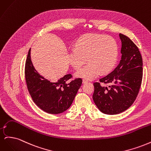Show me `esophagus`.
<instances>
[{"label":"esophagus","instance_id":"34e87169","mask_svg":"<svg viewBox=\"0 0 151 151\" xmlns=\"http://www.w3.org/2000/svg\"><path fill=\"white\" fill-rule=\"evenodd\" d=\"M88 81H87L86 79H83V83H84H84H88Z\"/></svg>","mask_w":151,"mask_h":151}]
</instances>
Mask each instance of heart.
Here are the masks:
<instances>
[{
	"label": "heart",
	"mask_w": 151,
	"mask_h": 151,
	"mask_svg": "<svg viewBox=\"0 0 151 151\" xmlns=\"http://www.w3.org/2000/svg\"><path fill=\"white\" fill-rule=\"evenodd\" d=\"M118 55L116 40L111 36L88 33L80 37L75 48L69 50L68 60L74 69H79L87 61L88 64L77 71L75 76L93 79L102 72L106 74L115 66Z\"/></svg>",
	"instance_id": "1"
}]
</instances>
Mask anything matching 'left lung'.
Here are the masks:
<instances>
[{"instance_id":"left-lung-1","label":"left lung","mask_w":151,"mask_h":151,"mask_svg":"<svg viewBox=\"0 0 151 151\" xmlns=\"http://www.w3.org/2000/svg\"><path fill=\"white\" fill-rule=\"evenodd\" d=\"M122 59L111 73L94 83L93 101L102 113L116 115L125 111L137 96L142 79V58L138 47L127 36L119 34Z\"/></svg>"}]
</instances>
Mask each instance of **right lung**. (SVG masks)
Segmentation results:
<instances>
[{"mask_svg": "<svg viewBox=\"0 0 151 151\" xmlns=\"http://www.w3.org/2000/svg\"><path fill=\"white\" fill-rule=\"evenodd\" d=\"M68 74L55 81L45 79L36 70L31 60L29 49L25 64V79L34 103L44 111L59 114L69 108L81 86V78L71 80Z\"/></svg>", "mask_w": 151, "mask_h": 151, "instance_id": "add662e5", "label": "right lung"}]
</instances>
